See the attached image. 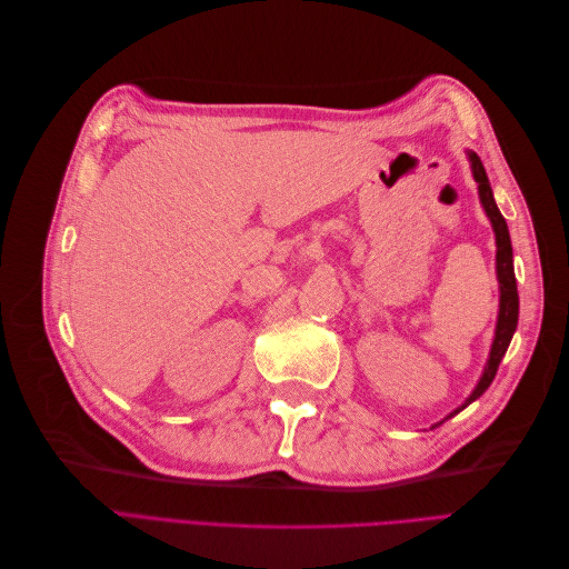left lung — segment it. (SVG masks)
Wrapping results in <instances>:
<instances>
[{"mask_svg": "<svg viewBox=\"0 0 569 569\" xmlns=\"http://www.w3.org/2000/svg\"><path fill=\"white\" fill-rule=\"evenodd\" d=\"M468 161H470V168H472V178L477 182L481 209H485L487 218L491 220L493 237H496V278H498V295H501V297H498V320H496L491 351H489L485 370H481L479 382H477V387L472 389L468 399H465V403H460L443 420L458 416L462 408H468L472 401H477L479 396L489 389V385L493 382V377H496L498 366H501V358L506 356V351L510 347V339H512L515 330H518V316H520V297H518V282H515L512 244H510V232H508V226H506V218L501 216V211H498L485 166H481L479 157L470 149H468ZM441 422H437V425H441Z\"/></svg>", "mask_w": 569, "mask_h": 569, "instance_id": "8db88e82", "label": "left lung"}]
</instances>
